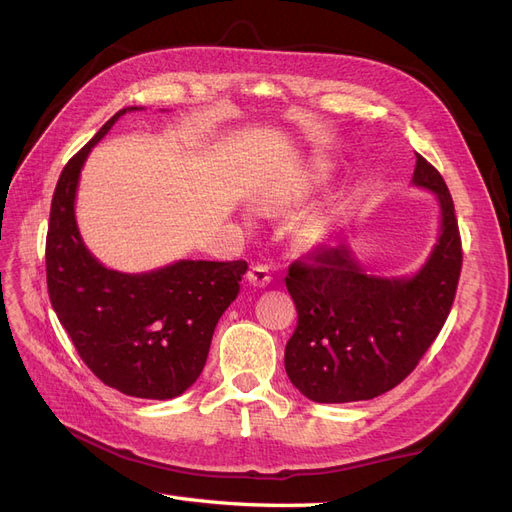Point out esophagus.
Returning <instances> with one entry per match:
<instances>
[{
	"mask_svg": "<svg viewBox=\"0 0 512 512\" xmlns=\"http://www.w3.org/2000/svg\"><path fill=\"white\" fill-rule=\"evenodd\" d=\"M245 280L250 282L252 286H267V284L271 282L269 267H265V265H254L250 271H247Z\"/></svg>",
	"mask_w": 512,
	"mask_h": 512,
	"instance_id": "34e87169",
	"label": "esophagus"
}]
</instances>
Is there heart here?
<instances>
[{
	"instance_id": "heart-1",
	"label": "heart",
	"mask_w": 512,
	"mask_h": 512,
	"mask_svg": "<svg viewBox=\"0 0 512 512\" xmlns=\"http://www.w3.org/2000/svg\"><path fill=\"white\" fill-rule=\"evenodd\" d=\"M305 192H307V190H301L297 196H294V200H301V198L305 196ZM329 232H331L329 222L324 220L322 215H318V213L307 215V218H305L303 224H301V237H303V241L312 243V245L322 243L324 239L329 237Z\"/></svg>"
}]
</instances>
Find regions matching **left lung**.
I'll return each mask as SVG.
<instances>
[{
    "label": "left lung",
    "mask_w": 512,
    "mask_h": 512,
    "mask_svg": "<svg viewBox=\"0 0 512 512\" xmlns=\"http://www.w3.org/2000/svg\"><path fill=\"white\" fill-rule=\"evenodd\" d=\"M414 188L438 200L440 230L410 275L369 273L344 239L290 265L286 288L299 322L286 344L290 382L318 404L374 399L404 380L438 337L461 273L453 198L440 173L416 156Z\"/></svg>",
    "instance_id": "1"
}]
</instances>
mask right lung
Segmentation results:
<instances>
[{
	"instance_id": "right-lung-1",
	"label": "right lung",
	"mask_w": 512,
	"mask_h": 512,
	"mask_svg": "<svg viewBox=\"0 0 512 512\" xmlns=\"http://www.w3.org/2000/svg\"><path fill=\"white\" fill-rule=\"evenodd\" d=\"M143 106L121 108L61 170L46 235V286L55 314L85 365L111 389L141 399H173L198 380L215 324L237 299L245 260H177L123 273L89 252L76 224L81 170L115 123Z\"/></svg>"
}]
</instances>
